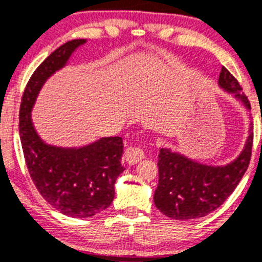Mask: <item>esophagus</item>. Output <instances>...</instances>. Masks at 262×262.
Listing matches in <instances>:
<instances>
[{
  "label": "esophagus",
  "instance_id": "esophagus-1",
  "mask_svg": "<svg viewBox=\"0 0 262 262\" xmlns=\"http://www.w3.org/2000/svg\"><path fill=\"white\" fill-rule=\"evenodd\" d=\"M146 157V152L141 147H128L125 151V160L129 164H136Z\"/></svg>",
  "mask_w": 262,
  "mask_h": 262
}]
</instances>
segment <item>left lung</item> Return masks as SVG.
I'll return each mask as SVG.
<instances>
[{
  "label": "left lung",
  "instance_id": "1",
  "mask_svg": "<svg viewBox=\"0 0 262 262\" xmlns=\"http://www.w3.org/2000/svg\"><path fill=\"white\" fill-rule=\"evenodd\" d=\"M219 86L251 108L249 100L242 94L239 82L225 67L218 79ZM253 130L242 154L230 164L213 167L197 163L184 155L160 148L158 155L159 181L154 193V204L164 215L178 221L201 218L218 209L234 192L251 162ZM262 145V143H261Z\"/></svg>",
  "mask_w": 262,
  "mask_h": 262
}]
</instances>
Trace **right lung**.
I'll return each instance as SVG.
<instances>
[{
	"mask_svg": "<svg viewBox=\"0 0 262 262\" xmlns=\"http://www.w3.org/2000/svg\"><path fill=\"white\" fill-rule=\"evenodd\" d=\"M84 39L68 41L40 63L28 81L19 110V136L28 172L43 199L73 218L105 210L115 197V183L124 171L121 137H104L79 148L47 145L37 136L31 111L43 84L67 65Z\"/></svg>",
	"mask_w": 262,
	"mask_h": 262,
	"instance_id": "add662e5",
	"label": "right lung"
}]
</instances>
